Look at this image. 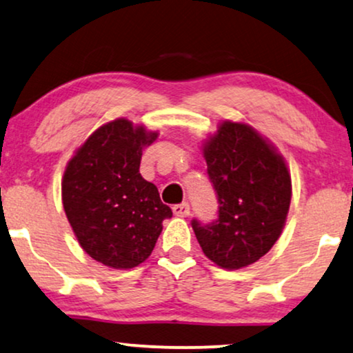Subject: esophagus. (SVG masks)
I'll list each match as a JSON object with an SVG mask.
<instances>
[{"mask_svg": "<svg viewBox=\"0 0 353 353\" xmlns=\"http://www.w3.org/2000/svg\"><path fill=\"white\" fill-rule=\"evenodd\" d=\"M172 212H174V215H176V216L185 218V216H189V213H190V207H189V203H179V205H174V207H172Z\"/></svg>", "mask_w": 353, "mask_h": 353, "instance_id": "obj_1", "label": "esophagus"}]
</instances>
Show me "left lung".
Listing matches in <instances>:
<instances>
[{
    "label": "left lung",
    "instance_id": "8db88e82",
    "mask_svg": "<svg viewBox=\"0 0 353 353\" xmlns=\"http://www.w3.org/2000/svg\"><path fill=\"white\" fill-rule=\"evenodd\" d=\"M202 153L220 216L213 225L194 220L192 228L213 264L244 269L282 234L292 202L290 169L269 138L246 122L221 120L202 141Z\"/></svg>",
    "mask_w": 353,
    "mask_h": 353
}]
</instances>
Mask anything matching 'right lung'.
I'll list each match as a JSON object with an SVG mask.
<instances>
[{"label": "right lung", "mask_w": 353, "mask_h": 353, "mask_svg": "<svg viewBox=\"0 0 353 353\" xmlns=\"http://www.w3.org/2000/svg\"><path fill=\"white\" fill-rule=\"evenodd\" d=\"M158 130L120 117L74 150L61 179L65 215L79 246L109 269L128 270L153 252L172 216L158 187L140 174L141 154Z\"/></svg>", "instance_id": "add662e5"}]
</instances>
